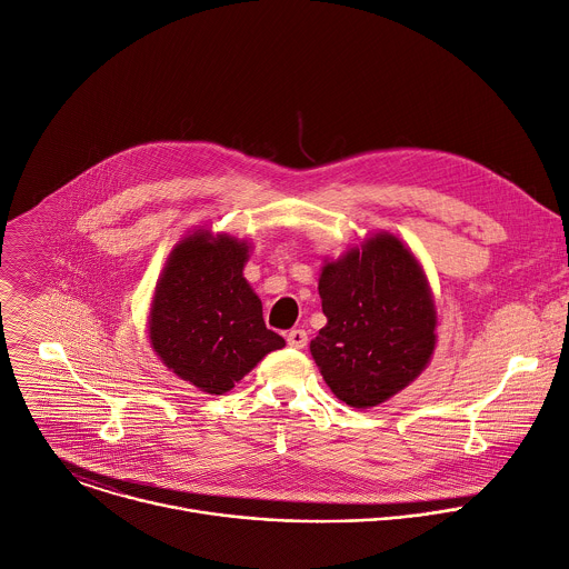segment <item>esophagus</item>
Masks as SVG:
<instances>
[{"instance_id":"1","label":"esophagus","mask_w":569,"mask_h":569,"mask_svg":"<svg viewBox=\"0 0 569 569\" xmlns=\"http://www.w3.org/2000/svg\"><path fill=\"white\" fill-rule=\"evenodd\" d=\"M287 343L293 348V350H302L307 346V333L305 329H291L287 331Z\"/></svg>"}]
</instances>
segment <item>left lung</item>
<instances>
[{
    "label": "left lung",
    "mask_w": 569,
    "mask_h": 569,
    "mask_svg": "<svg viewBox=\"0 0 569 569\" xmlns=\"http://www.w3.org/2000/svg\"><path fill=\"white\" fill-rule=\"evenodd\" d=\"M318 293L327 325L311 357L329 390L352 408H372L412 383L430 363L437 311L412 251L390 233L327 260Z\"/></svg>",
    "instance_id": "8db88e82"
}]
</instances>
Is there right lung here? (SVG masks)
<instances>
[{
  "label": "right lung",
  "instance_id": "right-lung-1",
  "mask_svg": "<svg viewBox=\"0 0 569 569\" xmlns=\"http://www.w3.org/2000/svg\"><path fill=\"white\" fill-rule=\"evenodd\" d=\"M249 244L199 229L168 256L150 309V346L179 379L206 395L229 392L284 338L267 329L244 278Z\"/></svg>",
  "mask_w": 569,
  "mask_h": 569
}]
</instances>
